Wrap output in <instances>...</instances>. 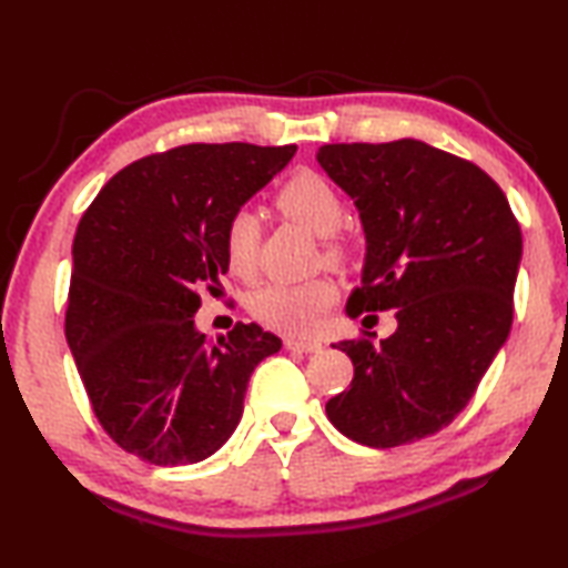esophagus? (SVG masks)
I'll return each mask as SVG.
<instances>
[{
	"label": "esophagus",
	"mask_w": 568,
	"mask_h": 568,
	"mask_svg": "<svg viewBox=\"0 0 568 568\" xmlns=\"http://www.w3.org/2000/svg\"><path fill=\"white\" fill-rule=\"evenodd\" d=\"M285 348H287V351H297V353H321V351H323V343H318V341L285 338Z\"/></svg>",
	"instance_id": "34e87169"
}]
</instances>
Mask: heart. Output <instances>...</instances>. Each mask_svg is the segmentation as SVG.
Segmentation results:
<instances>
[{"instance_id":"1","label":"heart","mask_w":568,"mask_h":568,"mask_svg":"<svg viewBox=\"0 0 568 568\" xmlns=\"http://www.w3.org/2000/svg\"><path fill=\"white\" fill-rule=\"evenodd\" d=\"M277 207L311 233L328 237L343 223V200L328 180L313 170H303L277 192ZM261 220L253 210H237L225 227L227 267L237 277L255 273ZM338 255V247H331ZM338 291L328 277H313L305 283H271L250 297V311L267 328L287 335H311L321 328L323 315L335 303Z\"/></svg>"}]
</instances>
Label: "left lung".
Here are the masks:
<instances>
[{
	"label": "left lung",
	"instance_id": "1",
	"mask_svg": "<svg viewBox=\"0 0 568 568\" xmlns=\"http://www.w3.org/2000/svg\"><path fill=\"white\" fill-rule=\"evenodd\" d=\"M315 160L353 200L365 235L345 313L393 307L398 321L381 343L333 345L355 376L325 413L371 448L434 436L464 410L511 331L521 227L484 170L420 140L323 145Z\"/></svg>",
	"mask_w": 568,
	"mask_h": 568
}]
</instances>
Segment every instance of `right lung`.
<instances>
[{
  "label": "right lung",
  "mask_w": 568,
  "mask_h": 568,
  "mask_svg": "<svg viewBox=\"0 0 568 568\" xmlns=\"http://www.w3.org/2000/svg\"><path fill=\"white\" fill-rule=\"evenodd\" d=\"M295 145H182L118 172L72 243L64 335L94 416L155 466L197 464L233 436L255 365L283 341L257 323L195 325L200 287L227 273L225 227Z\"/></svg>",
  "instance_id": "right-lung-1"
}]
</instances>
